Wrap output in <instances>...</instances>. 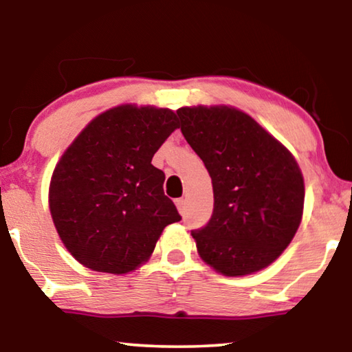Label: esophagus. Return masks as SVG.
I'll use <instances>...</instances> for the list:
<instances>
[{
  "instance_id": "esophagus-1",
  "label": "esophagus",
  "mask_w": 352,
  "mask_h": 352,
  "mask_svg": "<svg viewBox=\"0 0 352 352\" xmlns=\"http://www.w3.org/2000/svg\"><path fill=\"white\" fill-rule=\"evenodd\" d=\"M176 206H177V210H179L181 214L186 213V200L184 199H177L176 200Z\"/></svg>"
}]
</instances>
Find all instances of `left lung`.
<instances>
[{
    "instance_id": "8db88e82",
    "label": "left lung",
    "mask_w": 352,
    "mask_h": 352,
    "mask_svg": "<svg viewBox=\"0 0 352 352\" xmlns=\"http://www.w3.org/2000/svg\"><path fill=\"white\" fill-rule=\"evenodd\" d=\"M181 133L213 184V213L192 230L201 259L224 276L261 271L295 237L305 182L292 153L250 115L226 107L176 110Z\"/></svg>"
}]
</instances>
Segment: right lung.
Segmentation results:
<instances>
[{
	"label": "right lung",
	"mask_w": 352,
	"mask_h": 352,
	"mask_svg": "<svg viewBox=\"0 0 352 352\" xmlns=\"http://www.w3.org/2000/svg\"><path fill=\"white\" fill-rule=\"evenodd\" d=\"M177 128L170 109L120 105L96 117L56 165L50 208L76 261L126 274L146 263L162 230L181 221L152 157Z\"/></svg>",
	"instance_id": "add662e5"
}]
</instances>
